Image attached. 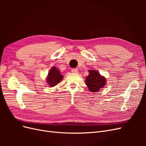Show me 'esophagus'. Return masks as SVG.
Returning a JSON list of instances; mask_svg holds the SVG:
<instances>
[{
  "label": "esophagus",
  "instance_id": "obj_1",
  "mask_svg": "<svg viewBox=\"0 0 146 146\" xmlns=\"http://www.w3.org/2000/svg\"><path fill=\"white\" fill-rule=\"evenodd\" d=\"M78 69H72V72L74 74H77L78 73Z\"/></svg>",
  "mask_w": 146,
  "mask_h": 146
}]
</instances>
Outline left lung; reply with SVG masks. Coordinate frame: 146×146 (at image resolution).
<instances>
[{
	"instance_id": "1",
	"label": "left lung",
	"mask_w": 146,
	"mask_h": 146,
	"mask_svg": "<svg viewBox=\"0 0 146 146\" xmlns=\"http://www.w3.org/2000/svg\"><path fill=\"white\" fill-rule=\"evenodd\" d=\"M88 72L89 75L85 79V84L88 90L92 92H99L106 85L107 79L96 70H88Z\"/></svg>"
}]
</instances>
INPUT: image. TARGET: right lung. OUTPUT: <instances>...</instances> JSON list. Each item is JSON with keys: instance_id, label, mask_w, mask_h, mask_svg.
<instances>
[{"instance_id": "add662e5", "label": "right lung", "mask_w": 146, "mask_h": 146, "mask_svg": "<svg viewBox=\"0 0 146 146\" xmlns=\"http://www.w3.org/2000/svg\"><path fill=\"white\" fill-rule=\"evenodd\" d=\"M63 77V75L61 74L60 70L55 66H53L48 72L46 77V82L50 87H54L58 85L62 80Z\"/></svg>"}]
</instances>
